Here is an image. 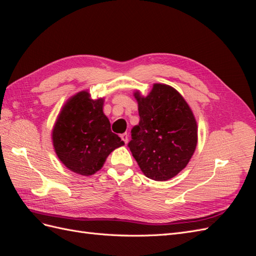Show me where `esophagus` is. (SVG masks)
<instances>
[{
  "instance_id": "1",
  "label": "esophagus",
  "mask_w": 256,
  "mask_h": 256,
  "mask_svg": "<svg viewBox=\"0 0 256 256\" xmlns=\"http://www.w3.org/2000/svg\"><path fill=\"white\" fill-rule=\"evenodd\" d=\"M120 138H122V140L124 141V143H125V144H127V143H128V140H129V136H128L127 132H125V134H122L120 136Z\"/></svg>"
}]
</instances>
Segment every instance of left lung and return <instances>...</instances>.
<instances>
[{"label": "left lung", "mask_w": 256, "mask_h": 256, "mask_svg": "<svg viewBox=\"0 0 256 256\" xmlns=\"http://www.w3.org/2000/svg\"><path fill=\"white\" fill-rule=\"evenodd\" d=\"M138 125L128 143L146 177L164 182L188 164L198 143L194 116L182 96L166 84H154L148 96L134 94Z\"/></svg>", "instance_id": "1"}]
</instances>
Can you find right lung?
I'll return each instance as SVG.
<instances>
[{"instance_id":"add662e5","label":"right lung","mask_w":256,"mask_h":256,"mask_svg":"<svg viewBox=\"0 0 256 256\" xmlns=\"http://www.w3.org/2000/svg\"><path fill=\"white\" fill-rule=\"evenodd\" d=\"M102 106V98L92 100L88 92H80L68 100L53 128L58 157L74 173L84 176L96 173L111 152L124 145L111 131Z\"/></svg>"}]
</instances>
